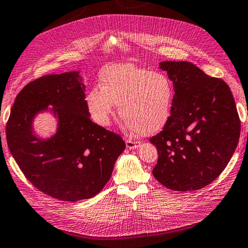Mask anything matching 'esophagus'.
Instances as JSON below:
<instances>
[{
	"mask_svg": "<svg viewBox=\"0 0 248 248\" xmlns=\"http://www.w3.org/2000/svg\"><path fill=\"white\" fill-rule=\"evenodd\" d=\"M140 143L137 142V141H132V140H125V146L130 150H134V149L140 147Z\"/></svg>",
	"mask_w": 248,
	"mask_h": 248,
	"instance_id": "1",
	"label": "esophagus"
}]
</instances>
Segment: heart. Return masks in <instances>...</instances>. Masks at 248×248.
<instances>
[{"label":"heart","instance_id":"obj_1","mask_svg":"<svg viewBox=\"0 0 248 248\" xmlns=\"http://www.w3.org/2000/svg\"><path fill=\"white\" fill-rule=\"evenodd\" d=\"M99 88H92L84 98L93 122L108 128L116 106L124 130L131 135H152L169 122L174 90L171 80L132 63L107 66L99 74Z\"/></svg>","mask_w":248,"mask_h":248}]
</instances>
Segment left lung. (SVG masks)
<instances>
[{
	"label": "left lung",
	"instance_id": "1",
	"mask_svg": "<svg viewBox=\"0 0 248 248\" xmlns=\"http://www.w3.org/2000/svg\"><path fill=\"white\" fill-rule=\"evenodd\" d=\"M173 83L169 122L150 141L158 151L152 173L175 191H194L222 173L238 146L240 119L229 86L186 61L158 64Z\"/></svg>",
	"mask_w": 248,
	"mask_h": 248
}]
</instances>
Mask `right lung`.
<instances>
[{
  "mask_svg": "<svg viewBox=\"0 0 248 248\" xmlns=\"http://www.w3.org/2000/svg\"><path fill=\"white\" fill-rule=\"evenodd\" d=\"M84 98L79 71L43 76L16 96L6 125L10 153L27 180L66 202L99 193L125 148L119 135L92 122ZM44 111L57 118L56 132L45 139L33 128L34 118Z\"/></svg>",
  "mask_w": 248,
  "mask_h": 248,
  "instance_id": "add662e5",
  "label": "right lung"
}]
</instances>
